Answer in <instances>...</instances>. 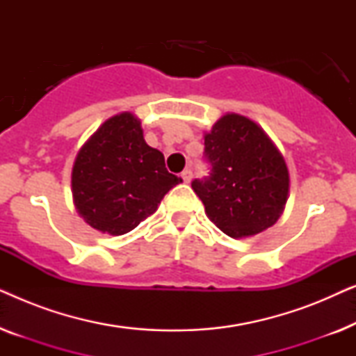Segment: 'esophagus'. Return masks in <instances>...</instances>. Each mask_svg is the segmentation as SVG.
<instances>
[{"instance_id":"34e87169","label":"esophagus","mask_w":356,"mask_h":356,"mask_svg":"<svg viewBox=\"0 0 356 356\" xmlns=\"http://www.w3.org/2000/svg\"><path fill=\"white\" fill-rule=\"evenodd\" d=\"M181 178H183L184 183L191 181V178H193V172H191V170H184V172L181 173Z\"/></svg>"}]
</instances>
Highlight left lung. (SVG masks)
Listing matches in <instances>:
<instances>
[{"instance_id": "obj_1", "label": "left lung", "mask_w": 356, "mask_h": 356, "mask_svg": "<svg viewBox=\"0 0 356 356\" xmlns=\"http://www.w3.org/2000/svg\"><path fill=\"white\" fill-rule=\"evenodd\" d=\"M204 159L209 177L191 186L225 235L252 236L274 225L289 196V170L254 121L222 116L204 138Z\"/></svg>"}]
</instances>
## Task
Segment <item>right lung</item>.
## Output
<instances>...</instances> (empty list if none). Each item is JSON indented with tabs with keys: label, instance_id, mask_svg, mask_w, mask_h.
I'll return each instance as SVG.
<instances>
[{
	"label": "right lung",
	"instance_id": "obj_1",
	"mask_svg": "<svg viewBox=\"0 0 356 356\" xmlns=\"http://www.w3.org/2000/svg\"><path fill=\"white\" fill-rule=\"evenodd\" d=\"M181 181L165 168L163 154L145 144L139 120L121 113L106 120L77 154L72 196L90 227L124 235Z\"/></svg>",
	"mask_w": 356,
	"mask_h": 356
}]
</instances>
